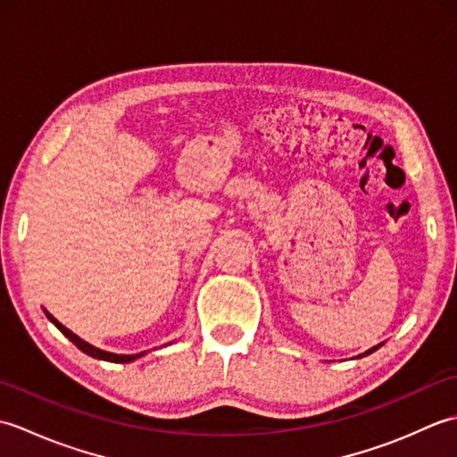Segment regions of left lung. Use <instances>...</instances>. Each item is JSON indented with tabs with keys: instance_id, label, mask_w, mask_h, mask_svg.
Listing matches in <instances>:
<instances>
[{
	"instance_id": "obj_1",
	"label": "left lung",
	"mask_w": 457,
	"mask_h": 457,
	"mask_svg": "<svg viewBox=\"0 0 457 457\" xmlns=\"http://www.w3.org/2000/svg\"><path fill=\"white\" fill-rule=\"evenodd\" d=\"M383 344H378V345H375V347H371V349H367V352L365 353H361V355H359V357H363V355H369V353H373L375 352V349H378V347H381Z\"/></svg>"
}]
</instances>
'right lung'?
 <instances>
[{
    "label": "right lung",
    "instance_id": "1",
    "mask_svg": "<svg viewBox=\"0 0 457 457\" xmlns=\"http://www.w3.org/2000/svg\"><path fill=\"white\" fill-rule=\"evenodd\" d=\"M45 314H46V318L51 320V322L61 329V332L71 339V342L80 349V352H84L86 355H90V357H96V359H104V361H112V363H131V361H135V359H139L141 355H145V352H141V353H135V355H120V353H110V352H104V349H100V347H94L92 344H88V342H84L82 337H79L76 334H72L71 329H68L66 326H62L61 322H58V320L53 316V314H48L46 310H45Z\"/></svg>",
    "mask_w": 457,
    "mask_h": 457
}]
</instances>
